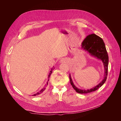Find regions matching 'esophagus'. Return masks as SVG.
Wrapping results in <instances>:
<instances>
[{
	"mask_svg": "<svg viewBox=\"0 0 121 121\" xmlns=\"http://www.w3.org/2000/svg\"><path fill=\"white\" fill-rule=\"evenodd\" d=\"M64 60H63V59H62V60H61V61H64Z\"/></svg>",
	"mask_w": 121,
	"mask_h": 121,
	"instance_id": "1",
	"label": "esophagus"
}]
</instances>
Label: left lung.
Returning a JSON list of instances; mask_svg holds the SVG:
<instances>
[{
    "label": "left lung",
    "instance_id": "left-lung-1",
    "mask_svg": "<svg viewBox=\"0 0 121 121\" xmlns=\"http://www.w3.org/2000/svg\"><path fill=\"white\" fill-rule=\"evenodd\" d=\"M82 49L87 52L90 56L101 60L103 63L104 69V79L96 86H94L92 88L87 90L80 89L77 87L73 83L71 75L69 74V81L73 88L77 92L81 94H85L93 92L97 90L101 86L103 85V84L106 81L108 76V56L104 40L95 34L89 35L83 40L82 43Z\"/></svg>",
    "mask_w": 121,
    "mask_h": 121
}]
</instances>
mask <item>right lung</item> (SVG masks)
<instances>
[{"instance_id":"obj_1","label":"right lung","mask_w":121,"mask_h":121,"mask_svg":"<svg viewBox=\"0 0 121 121\" xmlns=\"http://www.w3.org/2000/svg\"><path fill=\"white\" fill-rule=\"evenodd\" d=\"M54 69V68H52V69H51V70H50V71L49 72V75H48V80H47V82L46 84H45V85L44 87L41 90H40V91H39V92H37V93H36V94H34V95H33V96L38 95H39V94H40L42 93L43 92V91L45 90V89H46V87H47V85H48V81H49V78L51 74H52V70H53V69Z\"/></svg>"}]
</instances>
